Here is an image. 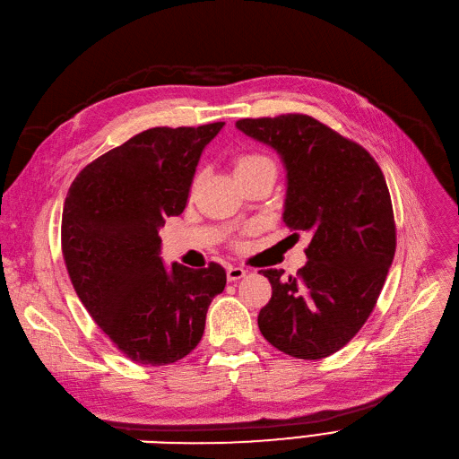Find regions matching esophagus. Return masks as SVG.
I'll list each match as a JSON object with an SVG mask.
<instances>
[{"mask_svg": "<svg viewBox=\"0 0 459 459\" xmlns=\"http://www.w3.org/2000/svg\"><path fill=\"white\" fill-rule=\"evenodd\" d=\"M247 270L242 268V266H229L227 268V279L229 281H240L242 277H246Z\"/></svg>", "mask_w": 459, "mask_h": 459, "instance_id": "1", "label": "esophagus"}]
</instances>
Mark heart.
<instances>
[{
  "mask_svg": "<svg viewBox=\"0 0 459 459\" xmlns=\"http://www.w3.org/2000/svg\"><path fill=\"white\" fill-rule=\"evenodd\" d=\"M261 167H273V161L270 157H266L263 153H256V152H247V153H242L234 159V170H236L238 178L251 172V170L261 169Z\"/></svg>",
  "mask_w": 459,
  "mask_h": 459,
  "instance_id": "b5f03b06",
  "label": "heart"
}]
</instances>
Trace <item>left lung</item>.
I'll return each instance as SVG.
<instances>
[{"mask_svg":"<svg viewBox=\"0 0 459 459\" xmlns=\"http://www.w3.org/2000/svg\"><path fill=\"white\" fill-rule=\"evenodd\" d=\"M236 127L281 155L283 221L311 236L296 277L263 270L272 298L258 328L285 354L326 358L364 326L394 261L395 223L383 170L360 144L306 114L246 117Z\"/></svg>","mask_w":459,"mask_h":459,"instance_id":"8db88e82","label":"left lung"}]
</instances>
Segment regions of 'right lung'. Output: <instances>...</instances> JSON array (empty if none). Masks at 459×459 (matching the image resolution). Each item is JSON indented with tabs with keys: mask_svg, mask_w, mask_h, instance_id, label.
<instances>
[{
	"mask_svg": "<svg viewBox=\"0 0 459 459\" xmlns=\"http://www.w3.org/2000/svg\"><path fill=\"white\" fill-rule=\"evenodd\" d=\"M225 122L153 127L86 165L69 187L62 251L81 302L133 362L165 366L201 342L225 268L163 266L159 229L186 208L203 150Z\"/></svg>",
	"mask_w": 459,
	"mask_h": 459,
	"instance_id": "obj_1",
	"label": "right lung"
}]
</instances>
